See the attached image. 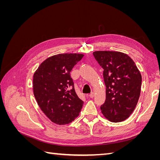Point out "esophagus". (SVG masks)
Instances as JSON below:
<instances>
[{"instance_id":"esophagus-1","label":"esophagus","mask_w":160,"mask_h":160,"mask_svg":"<svg viewBox=\"0 0 160 160\" xmlns=\"http://www.w3.org/2000/svg\"><path fill=\"white\" fill-rule=\"evenodd\" d=\"M95 93H94V92H92V93L89 95V97L91 98H93L94 97H95Z\"/></svg>"}]
</instances>
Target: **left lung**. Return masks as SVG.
<instances>
[{"mask_svg":"<svg viewBox=\"0 0 160 160\" xmlns=\"http://www.w3.org/2000/svg\"><path fill=\"white\" fill-rule=\"evenodd\" d=\"M93 55L102 67L106 99L101 112L111 122L128 119L138 104L141 93L142 75L129 55L118 51H98Z\"/></svg>","mask_w":160,"mask_h":160,"instance_id":"obj_1","label":"left lung"}]
</instances>
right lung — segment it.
Instances as JSON below:
<instances>
[{
	"label": "right lung",
	"mask_w": 160,
	"mask_h": 160,
	"mask_svg": "<svg viewBox=\"0 0 160 160\" xmlns=\"http://www.w3.org/2000/svg\"><path fill=\"white\" fill-rule=\"evenodd\" d=\"M84 55L61 53L47 58L33 75V93L43 113L57 125L78 117L83 101L77 96L70 72Z\"/></svg>",
	"instance_id": "right-lung-1"
}]
</instances>
